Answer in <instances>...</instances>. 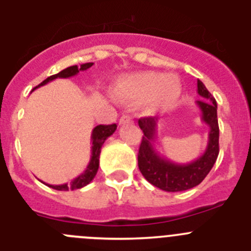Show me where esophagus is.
I'll list each match as a JSON object with an SVG mask.
<instances>
[{"mask_svg": "<svg viewBox=\"0 0 251 251\" xmlns=\"http://www.w3.org/2000/svg\"><path fill=\"white\" fill-rule=\"evenodd\" d=\"M132 122V118H130L129 115H123V117H121V119H119V124H126V123H130Z\"/></svg>", "mask_w": 251, "mask_h": 251, "instance_id": "obj_1", "label": "esophagus"}]
</instances>
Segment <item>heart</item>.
Listing matches in <instances>:
<instances>
[{
	"mask_svg": "<svg viewBox=\"0 0 251 251\" xmlns=\"http://www.w3.org/2000/svg\"><path fill=\"white\" fill-rule=\"evenodd\" d=\"M182 86L176 75L138 72L121 77L115 94L124 100H145L152 109H167L178 100Z\"/></svg>",
	"mask_w": 251,
	"mask_h": 251,
	"instance_id": "heart-1",
	"label": "heart"
}]
</instances>
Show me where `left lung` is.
<instances>
[{"instance_id":"1","label":"left lung","mask_w":251,"mask_h":251,"mask_svg":"<svg viewBox=\"0 0 251 251\" xmlns=\"http://www.w3.org/2000/svg\"><path fill=\"white\" fill-rule=\"evenodd\" d=\"M197 93L200 100H196L203 123L208 126V142L205 152L190 163H176L162 156L156 150L157 118L148 117L138 121L145 136L138 152V167L143 177L153 186L167 192L186 191L200 185L219 156V123L217 104L201 80H197Z\"/></svg>"}]
</instances>
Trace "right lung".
<instances>
[{"label":"right lung","mask_w":251,"mask_h":251,"mask_svg":"<svg viewBox=\"0 0 251 251\" xmlns=\"http://www.w3.org/2000/svg\"><path fill=\"white\" fill-rule=\"evenodd\" d=\"M92 65L93 63H85V64H81L80 66H77V65L69 66V68L64 69V70H61L60 73H57V74L49 76L48 79H45V80L43 81V83L39 84L36 88L45 85V84H48L49 81L55 80V79H57V77H64V79H66V77L74 76V75H76L79 72H84V70H86V69H89ZM36 88H34V90L36 89ZM115 129H117V124H110V126H101L100 124V126H97V127L93 129L92 156H90L89 163H88V166H86L85 171H84L83 174H81L80 176H77L76 178L73 179L72 182H70V185H68V183H64V185H56V186L48 185V183H46V185H48L49 187L54 188V190H57V191H68V190H77V188L84 187V186H86L88 183L92 182L93 178H94L95 175H97V172H98L99 156H100L101 146H103V143L105 142V139L108 138V137L112 136L113 133L115 132Z\"/></svg>","instance_id":"obj_1"}]
</instances>
